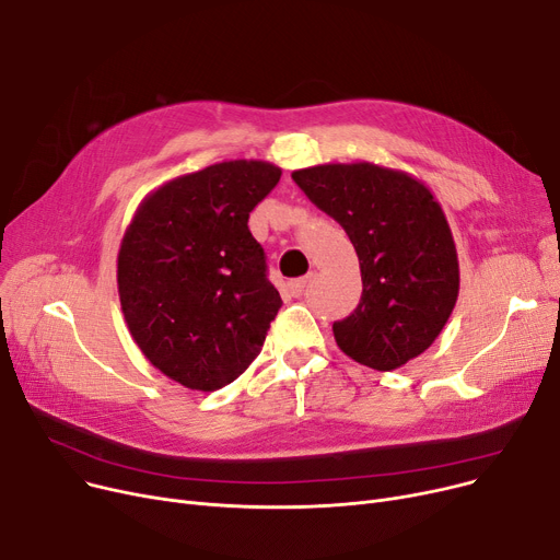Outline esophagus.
<instances>
[{
    "mask_svg": "<svg viewBox=\"0 0 560 560\" xmlns=\"http://www.w3.org/2000/svg\"><path fill=\"white\" fill-rule=\"evenodd\" d=\"M308 281H311L308 277H302V279L290 281V283H288V288H290L292 295H295V298H302L304 292H306V288H308Z\"/></svg>",
    "mask_w": 560,
    "mask_h": 560,
    "instance_id": "1",
    "label": "esophagus"
}]
</instances>
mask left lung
Segmentation results:
<instances>
[{
  "label": "left lung",
  "mask_w": 560,
  "mask_h": 560,
  "mask_svg": "<svg viewBox=\"0 0 560 560\" xmlns=\"http://www.w3.org/2000/svg\"><path fill=\"white\" fill-rule=\"evenodd\" d=\"M292 179L345 229L361 262V302L334 322L338 347L378 372L420 357L458 298L456 245L431 190L374 163L315 165Z\"/></svg>",
  "instance_id": "1"
}]
</instances>
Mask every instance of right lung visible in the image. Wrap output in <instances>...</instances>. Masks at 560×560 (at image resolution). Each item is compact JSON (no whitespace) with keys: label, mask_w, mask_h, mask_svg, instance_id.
Listing matches in <instances>:
<instances>
[{"label":"right lung","mask_w":560,"mask_h":560,"mask_svg":"<svg viewBox=\"0 0 560 560\" xmlns=\"http://www.w3.org/2000/svg\"><path fill=\"white\" fill-rule=\"evenodd\" d=\"M265 161H224L147 195L117 254L127 327L165 376L211 393L258 357L281 308L247 222L279 184Z\"/></svg>","instance_id":"add662e5"}]
</instances>
